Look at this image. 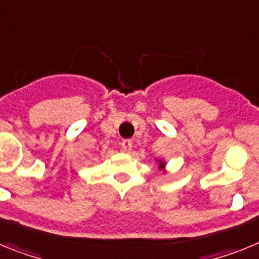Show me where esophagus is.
<instances>
[{"mask_svg":"<svg viewBox=\"0 0 259 259\" xmlns=\"http://www.w3.org/2000/svg\"><path fill=\"white\" fill-rule=\"evenodd\" d=\"M122 149L125 153H130L132 150V141L131 140H123L122 141Z\"/></svg>","mask_w":259,"mask_h":259,"instance_id":"1","label":"esophagus"}]
</instances>
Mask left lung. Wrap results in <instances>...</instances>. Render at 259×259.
Instances as JSON below:
<instances>
[{
  "instance_id": "1",
  "label": "left lung",
  "mask_w": 259,
  "mask_h": 259,
  "mask_svg": "<svg viewBox=\"0 0 259 259\" xmlns=\"http://www.w3.org/2000/svg\"><path fill=\"white\" fill-rule=\"evenodd\" d=\"M157 162H158V168H159V170H162V171H164V167H166V162L162 161V159H157Z\"/></svg>"
}]
</instances>
